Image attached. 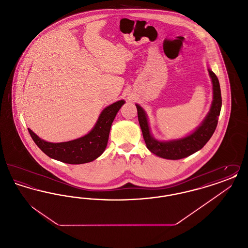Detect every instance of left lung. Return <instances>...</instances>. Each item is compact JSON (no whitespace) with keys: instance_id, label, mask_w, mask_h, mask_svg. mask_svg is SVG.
Masks as SVG:
<instances>
[{"instance_id":"obj_1","label":"left lung","mask_w":248,"mask_h":248,"mask_svg":"<svg viewBox=\"0 0 248 248\" xmlns=\"http://www.w3.org/2000/svg\"><path fill=\"white\" fill-rule=\"evenodd\" d=\"M208 72L213 85V100L210 110L200 125L184 138L167 141H161L154 139L151 133L146 111L141 106L136 104L142 135L150 152L161 158L178 160L198 152L210 140L217 125L222 99L217 77L210 69H208Z\"/></svg>"}]
</instances>
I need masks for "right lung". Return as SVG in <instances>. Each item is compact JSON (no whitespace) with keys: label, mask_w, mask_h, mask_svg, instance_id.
Masks as SVG:
<instances>
[{"label":"right lung","mask_w":248,"mask_h":248,"mask_svg":"<svg viewBox=\"0 0 248 248\" xmlns=\"http://www.w3.org/2000/svg\"><path fill=\"white\" fill-rule=\"evenodd\" d=\"M124 103V100H119L106 107L88 134L71 141H46L30 128L28 130L36 145L50 158L70 165L90 163L104 153L112 122Z\"/></svg>","instance_id":"add662e5"}]
</instances>
